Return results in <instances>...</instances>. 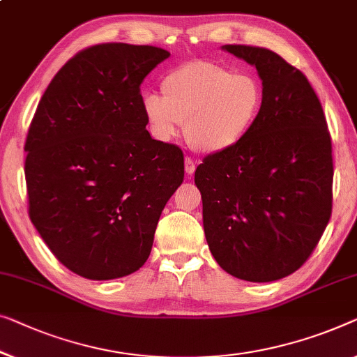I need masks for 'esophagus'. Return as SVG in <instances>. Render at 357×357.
Wrapping results in <instances>:
<instances>
[{
    "instance_id": "1",
    "label": "esophagus",
    "mask_w": 357,
    "mask_h": 357,
    "mask_svg": "<svg viewBox=\"0 0 357 357\" xmlns=\"http://www.w3.org/2000/svg\"><path fill=\"white\" fill-rule=\"evenodd\" d=\"M196 170V164L191 158H187L185 159V172H187V175H193Z\"/></svg>"
}]
</instances>
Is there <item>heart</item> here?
<instances>
[{
  "label": "heart",
  "instance_id": "b5f03b06",
  "mask_svg": "<svg viewBox=\"0 0 357 357\" xmlns=\"http://www.w3.org/2000/svg\"><path fill=\"white\" fill-rule=\"evenodd\" d=\"M161 95L142 101L151 135L172 142L185 126L190 146L204 154L238 146L259 121L266 100L259 77L209 61H188L167 72Z\"/></svg>",
  "mask_w": 357,
  "mask_h": 357
}]
</instances>
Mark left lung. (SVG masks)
Masks as SVG:
<instances>
[{
    "instance_id": "1",
    "label": "left lung",
    "mask_w": 357,
    "mask_h": 357,
    "mask_svg": "<svg viewBox=\"0 0 357 357\" xmlns=\"http://www.w3.org/2000/svg\"><path fill=\"white\" fill-rule=\"evenodd\" d=\"M222 50L256 67L266 100L238 146L196 167L204 235L230 275L273 282L309 259L332 215V138L301 70L259 46Z\"/></svg>"
}]
</instances>
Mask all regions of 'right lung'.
Wrapping results in <instances>:
<instances>
[{
	"label": "right lung",
	"instance_id": "obj_1",
	"mask_svg": "<svg viewBox=\"0 0 357 357\" xmlns=\"http://www.w3.org/2000/svg\"><path fill=\"white\" fill-rule=\"evenodd\" d=\"M170 56L102 43L51 80L24 149L29 215L61 264L90 280L146 262L164 206L183 182V153L153 140L140 85Z\"/></svg>",
	"mask_w": 357,
	"mask_h": 357
}]
</instances>
